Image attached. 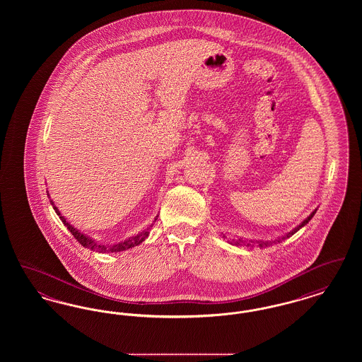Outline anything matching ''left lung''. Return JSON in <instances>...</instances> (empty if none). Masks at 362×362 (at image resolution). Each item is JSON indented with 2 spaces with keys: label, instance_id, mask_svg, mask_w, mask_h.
<instances>
[{
  "label": "left lung",
  "instance_id": "1",
  "mask_svg": "<svg viewBox=\"0 0 362 362\" xmlns=\"http://www.w3.org/2000/svg\"><path fill=\"white\" fill-rule=\"evenodd\" d=\"M315 213H316V210H313V211H312V213H310V216H308V217H307V218H305V220H304V221H303V223H301V224L298 225V226H296V228H294V229H293L292 232H289V233H286V235H285V236H281V238H276V240H257V244H258V245H259V247H260V248H264V247H270V245H272V244H273V243H281V241L285 240V239H286V238H291V236H292V235H294V233H296V232H297V230H298V229H301V228H303V226H304V225H307V224H308V223H310V218H312V217H313V216H315ZM223 236H224V238H225V235H223ZM251 242L253 243L252 245L250 244ZM233 244H235V245H244V244H245V245H247V247H251V245H252V247H254V241L243 240V239H239V240L233 241Z\"/></svg>",
  "mask_w": 362,
  "mask_h": 362
}]
</instances>
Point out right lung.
<instances>
[{"label":"right lung","mask_w":362,"mask_h":362,"mask_svg":"<svg viewBox=\"0 0 362 362\" xmlns=\"http://www.w3.org/2000/svg\"><path fill=\"white\" fill-rule=\"evenodd\" d=\"M52 207H54V210H55V213L59 216L61 221H62L64 225L69 229L70 233L74 236V239L78 241L81 245H84L86 248H89V250H92V251H98V252H121V251H126V250H129V248H133L134 245L141 244L142 241L145 240V239L148 238V235H149V229H151V226H153V224H151V226H149L146 230H144V232L138 233L137 236H133V238H130V239H127V240L121 241V243H118V244H114V245H103V244H99L98 241H95L93 239L88 238L86 235L81 233V232H80V230H77L76 228H73V226L66 221V218H65L64 216H61V213H59L58 207L54 206L52 201ZM156 220H157V218H155V221ZM155 221H153V223H155Z\"/></svg>","instance_id":"obj_1"}]
</instances>
